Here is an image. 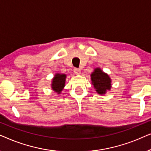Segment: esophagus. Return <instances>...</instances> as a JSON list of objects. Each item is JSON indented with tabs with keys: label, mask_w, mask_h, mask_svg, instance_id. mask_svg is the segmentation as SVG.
Masks as SVG:
<instances>
[{
	"label": "esophagus",
	"mask_w": 151,
	"mask_h": 151,
	"mask_svg": "<svg viewBox=\"0 0 151 151\" xmlns=\"http://www.w3.org/2000/svg\"><path fill=\"white\" fill-rule=\"evenodd\" d=\"M74 72H75V73L77 74V75H80V74L81 73V71H80V69H77V68H75V69H74Z\"/></svg>",
	"instance_id": "obj_1"
}]
</instances>
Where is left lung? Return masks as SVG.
Listing matches in <instances>:
<instances>
[{"mask_svg":"<svg viewBox=\"0 0 151 151\" xmlns=\"http://www.w3.org/2000/svg\"><path fill=\"white\" fill-rule=\"evenodd\" d=\"M91 84L99 95L106 93L111 88V79L108 74L104 73L100 68L97 67L91 73Z\"/></svg>","mask_w":151,"mask_h":151,"instance_id":"8db88e82","label":"left lung"}]
</instances>
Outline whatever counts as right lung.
Masks as SVG:
<instances>
[{"instance_id": "right-lung-1", "label": "right lung", "mask_w": 151, "mask_h": 151, "mask_svg": "<svg viewBox=\"0 0 151 151\" xmlns=\"http://www.w3.org/2000/svg\"><path fill=\"white\" fill-rule=\"evenodd\" d=\"M66 78H67L66 74L60 73H55L51 81V88L53 91L56 92L58 94L61 93L62 91L65 86Z\"/></svg>"}]
</instances>
